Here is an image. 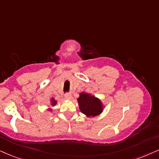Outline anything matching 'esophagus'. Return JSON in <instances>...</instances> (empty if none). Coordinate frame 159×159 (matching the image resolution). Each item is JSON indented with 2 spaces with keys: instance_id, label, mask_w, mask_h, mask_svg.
Returning <instances> with one entry per match:
<instances>
[{
  "instance_id": "obj_1",
  "label": "esophagus",
  "mask_w": 159,
  "mask_h": 159,
  "mask_svg": "<svg viewBox=\"0 0 159 159\" xmlns=\"http://www.w3.org/2000/svg\"><path fill=\"white\" fill-rule=\"evenodd\" d=\"M64 97H65V98L68 99V100H70V99L72 98V95H71V94H70V93H66V94L64 95Z\"/></svg>"
}]
</instances>
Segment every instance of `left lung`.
Wrapping results in <instances>:
<instances>
[{
  "mask_svg": "<svg viewBox=\"0 0 159 159\" xmlns=\"http://www.w3.org/2000/svg\"><path fill=\"white\" fill-rule=\"evenodd\" d=\"M77 101L81 112L87 117H95L103 112L104 105L100 99L89 93L82 92Z\"/></svg>",
  "mask_w": 159,
  "mask_h": 159,
  "instance_id": "obj_1",
  "label": "left lung"
}]
</instances>
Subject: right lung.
<instances>
[{"label": "right lung", "instance_id": "1", "mask_svg": "<svg viewBox=\"0 0 159 159\" xmlns=\"http://www.w3.org/2000/svg\"><path fill=\"white\" fill-rule=\"evenodd\" d=\"M50 102H51V105H52V107H54L55 105L57 104V101H55V99L53 98H51ZM48 110H49V111H52V109H51V108H49V109H48Z\"/></svg>", "mask_w": 159, "mask_h": 159}]
</instances>
